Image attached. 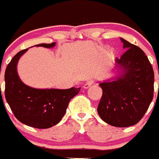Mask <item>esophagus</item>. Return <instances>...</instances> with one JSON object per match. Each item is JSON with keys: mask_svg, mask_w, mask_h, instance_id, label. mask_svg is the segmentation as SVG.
Here are the masks:
<instances>
[{"mask_svg": "<svg viewBox=\"0 0 159 159\" xmlns=\"http://www.w3.org/2000/svg\"><path fill=\"white\" fill-rule=\"evenodd\" d=\"M94 83H95V81L92 80H88L86 83H85V84H84V88L87 89V88H89V87L92 86V85L94 84Z\"/></svg>", "mask_w": 159, "mask_h": 159, "instance_id": "esophagus-1", "label": "esophagus"}]
</instances>
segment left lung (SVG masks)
I'll return each instance as SVG.
<instances>
[{"label": "left lung", "mask_w": 159, "mask_h": 159, "mask_svg": "<svg viewBox=\"0 0 159 159\" xmlns=\"http://www.w3.org/2000/svg\"><path fill=\"white\" fill-rule=\"evenodd\" d=\"M127 48L116 67L122 74L111 82L99 84L102 95L97 108L99 116L108 124L127 127L138 123L145 115L154 97V70L139 47L120 38Z\"/></svg>", "instance_id": "left-lung-1"}]
</instances>
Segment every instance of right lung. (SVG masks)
Returning a JSON list of instances; mask_svg holds the SVG:
<instances>
[{"label":"right lung","mask_w":159,"mask_h":159,"mask_svg":"<svg viewBox=\"0 0 159 159\" xmlns=\"http://www.w3.org/2000/svg\"><path fill=\"white\" fill-rule=\"evenodd\" d=\"M55 43H40L36 46L52 48ZM27 50L20 51L7 66L5 99L20 122L35 128H49L60 123L70 100L80 92V88L36 89L25 85L18 76L16 65L20 57Z\"/></svg>","instance_id":"1"}]
</instances>
